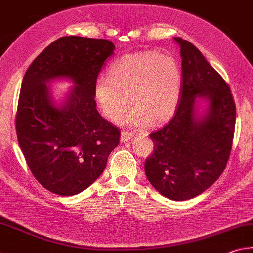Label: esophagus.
Listing matches in <instances>:
<instances>
[{"mask_svg":"<svg viewBox=\"0 0 253 253\" xmlns=\"http://www.w3.org/2000/svg\"><path fill=\"white\" fill-rule=\"evenodd\" d=\"M133 137V134L131 132H126V131H122L121 132V136H120V140L121 142H126L128 140H131Z\"/></svg>","mask_w":253,"mask_h":253,"instance_id":"34e87169","label":"esophagus"}]
</instances>
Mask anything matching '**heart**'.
<instances>
[{
  "instance_id": "obj_1",
  "label": "heart",
  "mask_w": 253,
  "mask_h": 253,
  "mask_svg": "<svg viewBox=\"0 0 253 253\" xmlns=\"http://www.w3.org/2000/svg\"><path fill=\"white\" fill-rule=\"evenodd\" d=\"M183 76L173 56L141 51L112 64L109 77L94 84V98L104 117L120 121L132 104L126 123L142 127L163 123L174 116L182 92ZM131 101L130 102L129 100Z\"/></svg>"
}]
</instances>
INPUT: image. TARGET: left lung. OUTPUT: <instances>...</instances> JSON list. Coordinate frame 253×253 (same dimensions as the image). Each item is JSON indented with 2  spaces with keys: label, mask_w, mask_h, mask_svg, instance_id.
Here are the masks:
<instances>
[{
  "label": "left lung",
  "mask_w": 253,
  "mask_h": 253,
  "mask_svg": "<svg viewBox=\"0 0 253 253\" xmlns=\"http://www.w3.org/2000/svg\"><path fill=\"white\" fill-rule=\"evenodd\" d=\"M174 41L182 57V92L173 119L150 134L154 151L144 169L157 192L182 202L204 193L225 169L236 106L228 84L202 52L183 38Z\"/></svg>",
  "instance_id": "left-lung-1"
}]
</instances>
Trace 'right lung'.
Listing matches in <instances>:
<instances>
[{"instance_id": "right-lung-1", "label": "right lung", "mask_w": 253, "mask_h": 253, "mask_svg": "<svg viewBox=\"0 0 253 253\" xmlns=\"http://www.w3.org/2000/svg\"><path fill=\"white\" fill-rule=\"evenodd\" d=\"M110 41L65 36L46 47L24 76L16 112L18 144L34 177L60 196L82 193L106 169L120 131L97 111L94 84L114 54ZM73 87L58 102L50 84Z\"/></svg>"}]
</instances>
